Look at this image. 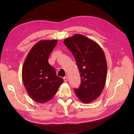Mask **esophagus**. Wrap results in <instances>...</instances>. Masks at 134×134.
I'll return each mask as SVG.
<instances>
[{"label": "esophagus", "mask_w": 134, "mask_h": 134, "mask_svg": "<svg viewBox=\"0 0 134 134\" xmlns=\"http://www.w3.org/2000/svg\"><path fill=\"white\" fill-rule=\"evenodd\" d=\"M63 79H64V82H66L68 81V77L67 76H65L63 78Z\"/></svg>", "instance_id": "1"}]
</instances>
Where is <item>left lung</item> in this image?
I'll list each match as a JSON object with an SVG mask.
<instances>
[{"label": "left lung", "mask_w": 134, "mask_h": 134, "mask_svg": "<svg viewBox=\"0 0 134 134\" xmlns=\"http://www.w3.org/2000/svg\"><path fill=\"white\" fill-rule=\"evenodd\" d=\"M64 43L74 55L81 78L74 92L79 99L89 103L98 98L106 82L107 65L102 48L93 40L75 34L64 40Z\"/></svg>", "instance_id": "8db88e82"}]
</instances>
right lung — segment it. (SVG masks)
I'll list each match as a JSON object with an SVG mask.
<instances>
[{
  "mask_svg": "<svg viewBox=\"0 0 134 134\" xmlns=\"http://www.w3.org/2000/svg\"><path fill=\"white\" fill-rule=\"evenodd\" d=\"M58 40H41L32 47L22 67V77L28 95L35 102L44 103L51 100L63 83L56 75L48 59Z\"/></svg>",
  "mask_w": 134,
  "mask_h": 134,
  "instance_id": "obj_1",
  "label": "right lung"
}]
</instances>
